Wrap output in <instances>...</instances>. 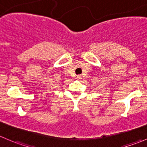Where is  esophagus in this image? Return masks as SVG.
<instances>
[{
  "label": "esophagus",
  "mask_w": 147,
  "mask_h": 147,
  "mask_svg": "<svg viewBox=\"0 0 147 147\" xmlns=\"http://www.w3.org/2000/svg\"><path fill=\"white\" fill-rule=\"evenodd\" d=\"M78 78H81V76H78Z\"/></svg>",
  "instance_id": "esophagus-1"
}]
</instances>
